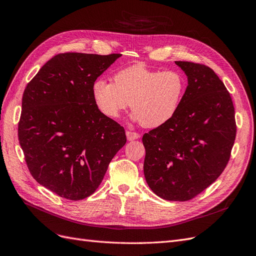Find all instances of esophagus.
<instances>
[{
	"mask_svg": "<svg viewBox=\"0 0 256 256\" xmlns=\"http://www.w3.org/2000/svg\"><path fill=\"white\" fill-rule=\"evenodd\" d=\"M126 138H128V141H134V140L139 139V138H140V135H139L138 132L128 130V132H126Z\"/></svg>",
	"mask_w": 256,
	"mask_h": 256,
	"instance_id": "34e87169",
	"label": "esophagus"
}]
</instances>
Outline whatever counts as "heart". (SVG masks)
<instances>
[{"label":"heart","instance_id":"heart-1","mask_svg":"<svg viewBox=\"0 0 256 256\" xmlns=\"http://www.w3.org/2000/svg\"><path fill=\"white\" fill-rule=\"evenodd\" d=\"M186 90L184 76L176 70L160 72L134 65L118 72L114 83L98 78L93 98L108 117L118 118L130 104L134 121L158 128L176 113Z\"/></svg>","mask_w":256,"mask_h":256}]
</instances>
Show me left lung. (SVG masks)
<instances>
[{
  "label": "left lung",
  "mask_w": 256,
  "mask_h": 256,
  "mask_svg": "<svg viewBox=\"0 0 256 256\" xmlns=\"http://www.w3.org/2000/svg\"><path fill=\"white\" fill-rule=\"evenodd\" d=\"M188 76L176 113L143 135L144 176L154 194L186 201L216 180L236 140L234 108L230 92L208 66L176 61Z\"/></svg>",
  "instance_id": "8db88e82"
}]
</instances>
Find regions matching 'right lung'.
Returning a JSON list of instances; mask_svg holds the SVG:
<instances>
[{
  "instance_id": "right-lung-1",
  "label": "right lung",
  "mask_w": 256,
  "mask_h": 256,
  "mask_svg": "<svg viewBox=\"0 0 256 256\" xmlns=\"http://www.w3.org/2000/svg\"><path fill=\"white\" fill-rule=\"evenodd\" d=\"M120 54L64 52L48 60L26 85L18 140L38 184L80 200L96 192L126 143L124 128L102 114L92 85Z\"/></svg>"
}]
</instances>
